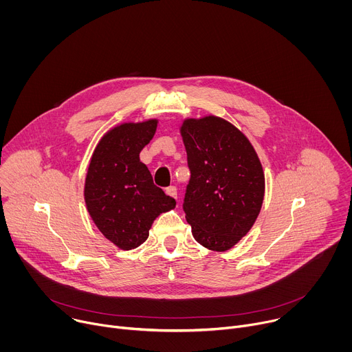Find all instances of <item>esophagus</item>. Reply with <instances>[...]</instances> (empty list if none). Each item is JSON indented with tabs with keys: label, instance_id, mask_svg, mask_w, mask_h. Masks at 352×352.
<instances>
[{
	"label": "esophagus",
	"instance_id": "esophagus-1",
	"mask_svg": "<svg viewBox=\"0 0 352 352\" xmlns=\"http://www.w3.org/2000/svg\"><path fill=\"white\" fill-rule=\"evenodd\" d=\"M166 193L168 195V196H171V197H174V199H177V188L174 186V185H171V186H168V188H166Z\"/></svg>",
	"mask_w": 352,
	"mask_h": 352
}]
</instances>
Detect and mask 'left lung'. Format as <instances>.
<instances>
[{
    "instance_id": "8db88e82",
    "label": "left lung",
    "mask_w": 352,
    "mask_h": 352,
    "mask_svg": "<svg viewBox=\"0 0 352 352\" xmlns=\"http://www.w3.org/2000/svg\"><path fill=\"white\" fill-rule=\"evenodd\" d=\"M181 133L190 170L186 221L200 245L221 252L246 235L261 212L262 164L245 135L219 117L186 120Z\"/></svg>"
}]
</instances>
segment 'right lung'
Wrapping results in <instances>:
<instances>
[{
  "label": "right lung",
  "mask_w": 352,
  "mask_h": 352,
  "mask_svg": "<svg viewBox=\"0 0 352 352\" xmlns=\"http://www.w3.org/2000/svg\"><path fill=\"white\" fill-rule=\"evenodd\" d=\"M157 121L122 124L98 142L91 156L85 202L103 235L121 249H133L148 236L153 220L175 208V199L155 185L140 162V150L152 140Z\"/></svg>",
  "instance_id": "add662e5"
}]
</instances>
